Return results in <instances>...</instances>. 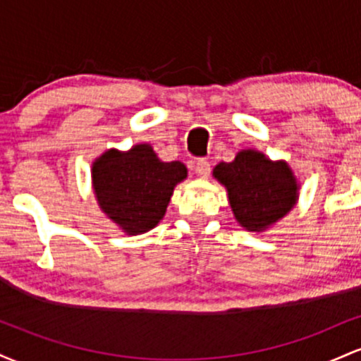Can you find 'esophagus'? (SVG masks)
<instances>
[{"label": "esophagus", "instance_id": "esophagus-1", "mask_svg": "<svg viewBox=\"0 0 361 361\" xmlns=\"http://www.w3.org/2000/svg\"><path fill=\"white\" fill-rule=\"evenodd\" d=\"M195 173H197L200 178H207L210 175V171H212V168H210V163L207 159H197L195 161Z\"/></svg>", "mask_w": 361, "mask_h": 361}]
</instances>
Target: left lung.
<instances>
[{"label":"left lung","instance_id":"1","mask_svg":"<svg viewBox=\"0 0 361 361\" xmlns=\"http://www.w3.org/2000/svg\"><path fill=\"white\" fill-rule=\"evenodd\" d=\"M226 185L238 222L247 231H263L283 217L297 200L295 178L283 161L271 163L261 152L241 151L233 163L214 168Z\"/></svg>","mask_w":361,"mask_h":361}]
</instances>
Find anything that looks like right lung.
I'll return each instance as SVG.
<instances>
[{"instance_id": "add662e5", "label": "right lung", "mask_w": 361, "mask_h": 361, "mask_svg": "<svg viewBox=\"0 0 361 361\" xmlns=\"http://www.w3.org/2000/svg\"><path fill=\"white\" fill-rule=\"evenodd\" d=\"M186 178L180 161L163 163L147 144L106 151L93 164L98 204L128 234H142L163 219L173 188Z\"/></svg>"}]
</instances>
